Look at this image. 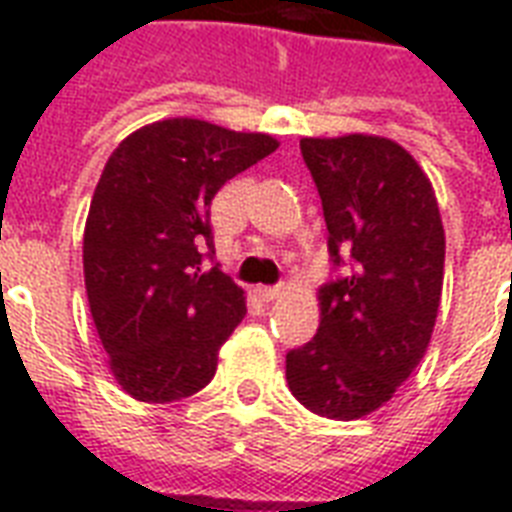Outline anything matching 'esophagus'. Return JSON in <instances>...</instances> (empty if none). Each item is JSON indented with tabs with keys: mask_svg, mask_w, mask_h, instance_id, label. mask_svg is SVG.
Instances as JSON below:
<instances>
[{
	"mask_svg": "<svg viewBox=\"0 0 512 512\" xmlns=\"http://www.w3.org/2000/svg\"><path fill=\"white\" fill-rule=\"evenodd\" d=\"M281 295H284V289L281 287H257V297L265 300V303H271V300H276V297Z\"/></svg>",
	"mask_w": 512,
	"mask_h": 512,
	"instance_id": "esophagus-1",
	"label": "esophagus"
}]
</instances>
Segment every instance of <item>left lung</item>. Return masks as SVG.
I'll use <instances>...</instances> for the list:
<instances>
[{
	"instance_id": "8db88e82",
	"label": "left lung",
	"mask_w": 512,
	"mask_h": 512,
	"mask_svg": "<svg viewBox=\"0 0 512 512\" xmlns=\"http://www.w3.org/2000/svg\"><path fill=\"white\" fill-rule=\"evenodd\" d=\"M327 247L316 337L287 353L292 396L329 420L380 409L428 350L444 287V225L428 175L377 135L303 138Z\"/></svg>"
}]
</instances>
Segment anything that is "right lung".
<instances>
[{
	"instance_id": "obj_1",
	"label": "right lung",
	"mask_w": 512,
	"mask_h": 512,
	"mask_svg": "<svg viewBox=\"0 0 512 512\" xmlns=\"http://www.w3.org/2000/svg\"><path fill=\"white\" fill-rule=\"evenodd\" d=\"M279 148L263 132L164 119L119 143L84 225V287L116 382L170 404L199 393L247 305L215 255L209 204ZM208 252L204 253L203 249Z\"/></svg>"
}]
</instances>
